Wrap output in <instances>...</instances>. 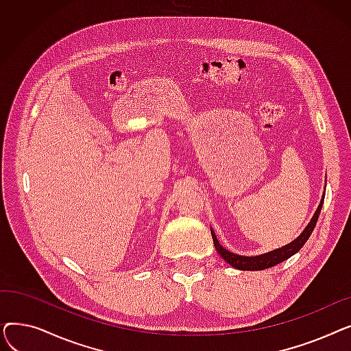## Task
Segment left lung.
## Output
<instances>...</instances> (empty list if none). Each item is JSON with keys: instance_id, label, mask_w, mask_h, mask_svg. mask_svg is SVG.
<instances>
[{"instance_id": "obj_1", "label": "left lung", "mask_w": 351, "mask_h": 351, "mask_svg": "<svg viewBox=\"0 0 351 351\" xmlns=\"http://www.w3.org/2000/svg\"><path fill=\"white\" fill-rule=\"evenodd\" d=\"M323 200H324V196L320 200V205H319L315 216L311 217L310 223L306 226V229L302 232V234L298 239H294L293 242H290L289 245H286V246H283L280 249H276V250L259 254V256H241V254L232 253V252L226 250L225 247L220 246L215 232L210 230L212 239H213V245H215L217 253L220 254V257H223V261H226L234 269H239V270H265V269L273 267L276 265L285 262L286 259H289V257H291L293 254H296L304 246V243L307 242V239L310 237L313 229L316 228V223H317V220H319V215L322 212Z\"/></svg>"}]
</instances>
